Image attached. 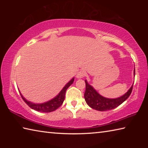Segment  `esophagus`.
I'll return each mask as SVG.
<instances>
[{
	"label": "esophagus",
	"mask_w": 148,
	"mask_h": 148,
	"mask_svg": "<svg viewBox=\"0 0 148 148\" xmlns=\"http://www.w3.org/2000/svg\"><path fill=\"white\" fill-rule=\"evenodd\" d=\"M86 76V72L84 71H80L77 72L76 74V77L78 79L83 78V77Z\"/></svg>",
	"instance_id": "esophagus-1"
}]
</instances>
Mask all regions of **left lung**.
Returning a JSON list of instances; mask_svg holds the SVG:
<instances>
[{"label": "left lung", "mask_w": 148, "mask_h": 148, "mask_svg": "<svg viewBox=\"0 0 148 148\" xmlns=\"http://www.w3.org/2000/svg\"><path fill=\"white\" fill-rule=\"evenodd\" d=\"M135 75V69L134 70V76ZM86 82V91L84 93V98L86 103L91 108L98 110V111H106V110H112L116 108L120 104L129 98L131 95L133 85L131 87L128 91L125 93L123 96L116 99H108L102 97L100 95L94 87L89 85L87 80Z\"/></svg>", "instance_id": "1"}]
</instances>
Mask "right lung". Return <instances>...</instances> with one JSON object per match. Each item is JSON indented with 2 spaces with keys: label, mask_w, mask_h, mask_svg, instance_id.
I'll list each match as a JSON object with an SVG mask.
<instances>
[{
  "label": "right lung",
  "mask_w": 148,
  "mask_h": 148,
  "mask_svg": "<svg viewBox=\"0 0 148 148\" xmlns=\"http://www.w3.org/2000/svg\"><path fill=\"white\" fill-rule=\"evenodd\" d=\"M74 81V77L72 78L71 81H69L66 85H65L64 87L62 88V89L60 91L59 93L57 95L56 97H54L53 99L50 100L49 101H47L46 102H44V103L41 104H37V103H34V102H32L31 101H27L23 97V95H21V92L19 91V93L21 95L22 99H23L24 102L28 105V106L31 108L33 109L34 110H36V111L41 112H51L55 111V110H57L59 107H60L63 103V101L65 98V93H66V89L69 88V87L71 86V85L73 84Z\"/></svg>",
  "instance_id": "right-lung-1"
}]
</instances>
